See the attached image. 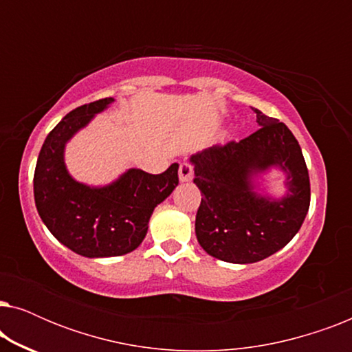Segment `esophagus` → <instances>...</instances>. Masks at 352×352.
<instances>
[{"label":"esophagus","instance_id":"esophagus-1","mask_svg":"<svg viewBox=\"0 0 352 352\" xmlns=\"http://www.w3.org/2000/svg\"><path fill=\"white\" fill-rule=\"evenodd\" d=\"M192 176H194V168H192L190 163H181L179 165V181L181 182H187L192 179Z\"/></svg>","mask_w":352,"mask_h":352}]
</instances>
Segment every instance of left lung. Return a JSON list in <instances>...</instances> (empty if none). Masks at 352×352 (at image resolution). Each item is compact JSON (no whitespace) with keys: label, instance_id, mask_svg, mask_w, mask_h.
<instances>
[{"label":"left lung","instance_id":"left-lung-1","mask_svg":"<svg viewBox=\"0 0 352 352\" xmlns=\"http://www.w3.org/2000/svg\"><path fill=\"white\" fill-rule=\"evenodd\" d=\"M259 124L248 138L190 157L201 192L195 234L201 248L226 263L261 261L300 230L311 201L309 173L301 147L277 118L253 109ZM272 167L287 173V195L278 201L254 192L252 177Z\"/></svg>","mask_w":352,"mask_h":352}]
</instances>
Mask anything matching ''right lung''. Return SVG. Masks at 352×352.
<instances>
[{
  "label": "right lung",
  "mask_w": 352,
  "mask_h": 352,
  "mask_svg": "<svg viewBox=\"0 0 352 352\" xmlns=\"http://www.w3.org/2000/svg\"><path fill=\"white\" fill-rule=\"evenodd\" d=\"M112 102V98L99 99L67 113L45 139L33 176L43 223L62 245L86 258L120 256L136 250L155 206L179 182L177 163L162 175L131 168L104 187L81 184L69 175L64 163L67 141Z\"/></svg>",
  "instance_id": "right-lung-1"
}]
</instances>
